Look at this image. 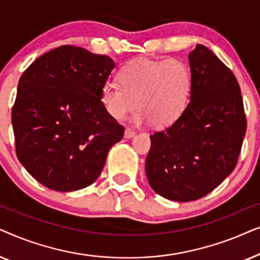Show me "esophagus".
I'll return each instance as SVG.
<instances>
[{
    "mask_svg": "<svg viewBox=\"0 0 260 260\" xmlns=\"http://www.w3.org/2000/svg\"><path fill=\"white\" fill-rule=\"evenodd\" d=\"M135 135H136V133H135L133 129H130V127H127V129H125V133H124V137L133 138V137H135Z\"/></svg>",
    "mask_w": 260,
    "mask_h": 260,
    "instance_id": "obj_1",
    "label": "esophagus"
}]
</instances>
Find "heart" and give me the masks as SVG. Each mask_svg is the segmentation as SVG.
Wrapping results in <instances>:
<instances>
[{
  "label": "heart",
  "mask_w": 260,
  "mask_h": 260,
  "mask_svg": "<svg viewBox=\"0 0 260 260\" xmlns=\"http://www.w3.org/2000/svg\"><path fill=\"white\" fill-rule=\"evenodd\" d=\"M118 80L120 85L105 84L101 93L102 104L113 119L123 120L137 105L135 122L149 119L152 125L167 126L187 108L191 77L180 60H133L120 69Z\"/></svg>",
  "instance_id": "1"
}]
</instances>
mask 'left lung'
Masks as SVG:
<instances>
[{"mask_svg":"<svg viewBox=\"0 0 260 260\" xmlns=\"http://www.w3.org/2000/svg\"><path fill=\"white\" fill-rule=\"evenodd\" d=\"M189 103L177 120L151 135L145 161L149 184L172 201L201 199L236 168L246 133L239 84L204 45L188 54Z\"/></svg>","mask_w":260,"mask_h":260,"instance_id":"1","label":"left lung"}]
</instances>
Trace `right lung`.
<instances>
[{
	"mask_svg": "<svg viewBox=\"0 0 260 260\" xmlns=\"http://www.w3.org/2000/svg\"><path fill=\"white\" fill-rule=\"evenodd\" d=\"M115 69L106 55L61 46L38 58L17 85L12 123L16 155L28 173L49 189L90 186L124 126L101 101Z\"/></svg>",
	"mask_w": 260,
	"mask_h": 260,
	"instance_id": "right-lung-1",
	"label": "right lung"
}]
</instances>
